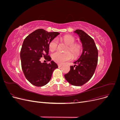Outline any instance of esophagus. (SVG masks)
Returning a JSON list of instances; mask_svg holds the SVG:
<instances>
[{
	"instance_id": "34e87169",
	"label": "esophagus",
	"mask_w": 120,
	"mask_h": 120,
	"mask_svg": "<svg viewBox=\"0 0 120 120\" xmlns=\"http://www.w3.org/2000/svg\"><path fill=\"white\" fill-rule=\"evenodd\" d=\"M62 66H63L62 64H58V67H59V68L61 67Z\"/></svg>"
}]
</instances>
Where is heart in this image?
<instances>
[{
  "mask_svg": "<svg viewBox=\"0 0 120 120\" xmlns=\"http://www.w3.org/2000/svg\"><path fill=\"white\" fill-rule=\"evenodd\" d=\"M65 44L68 45L66 51L64 53L57 52L52 54V59L56 63L63 64L71 59V54L69 52H71L74 57L78 56L80 53L82 47L78 43H75V38L71 35H66L61 38ZM58 46V41L56 38L52 39L49 43V49L50 51L55 50Z\"/></svg>",
  "mask_w": 120,
  "mask_h": 120,
  "instance_id": "obj_1",
  "label": "heart"
}]
</instances>
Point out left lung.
Returning <instances> with one entry per match:
<instances>
[{"mask_svg":"<svg viewBox=\"0 0 120 120\" xmlns=\"http://www.w3.org/2000/svg\"><path fill=\"white\" fill-rule=\"evenodd\" d=\"M79 37L82 46V52L79 59L71 66L70 71L64 78L70 84L81 86L92 78L98 64V51L94 39L81 30L74 31Z\"/></svg>","mask_w":120,"mask_h":120,"instance_id":"left-lung-1","label":"left lung"}]
</instances>
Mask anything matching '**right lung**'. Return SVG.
I'll return each mask as SVG.
<instances>
[{"label": "right lung", "mask_w": 120, "mask_h": 120, "mask_svg": "<svg viewBox=\"0 0 120 120\" xmlns=\"http://www.w3.org/2000/svg\"><path fill=\"white\" fill-rule=\"evenodd\" d=\"M59 34L38 29L24 39L20 54L21 68L25 78L32 85L37 86L46 85L51 79L53 71L58 68L48 54L49 42ZM42 57L51 63H41Z\"/></svg>", "instance_id": "obj_1"}]
</instances>
